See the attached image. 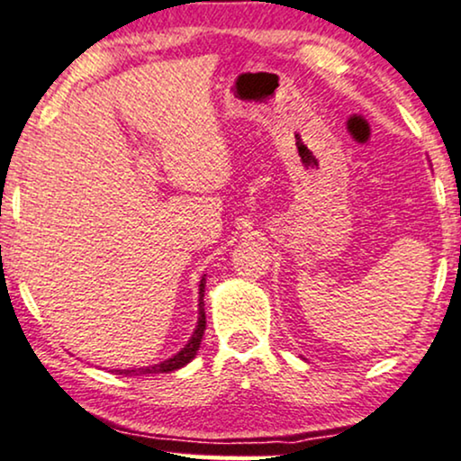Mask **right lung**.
<instances>
[{"label": "right lung", "mask_w": 461, "mask_h": 461, "mask_svg": "<svg viewBox=\"0 0 461 461\" xmlns=\"http://www.w3.org/2000/svg\"><path fill=\"white\" fill-rule=\"evenodd\" d=\"M204 277L198 284V322H196V329L194 333H192V338L187 339V344L181 348L177 355L168 357V359H164L160 363H156V366H147V367H132V369H115L119 374H126V376H132V374H167V372H175V369H181L184 366H187L192 359L196 357L198 348H201V342H203V333H204V325H207V321H204Z\"/></svg>", "instance_id": "1"}]
</instances>
